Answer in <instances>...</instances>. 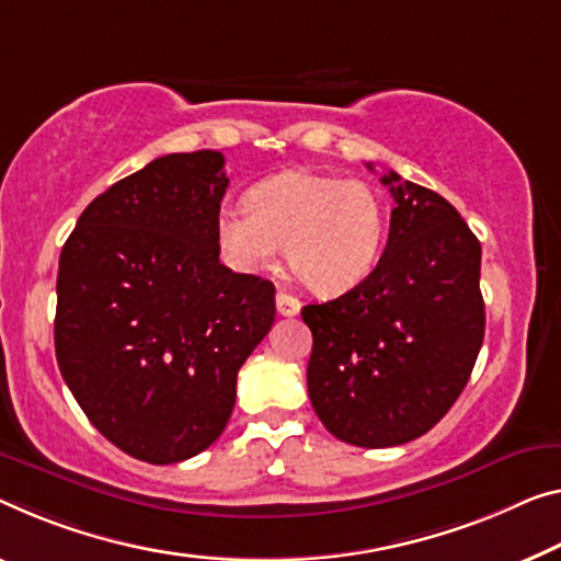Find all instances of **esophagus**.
<instances>
[{
  "label": "esophagus",
  "instance_id": "obj_1",
  "mask_svg": "<svg viewBox=\"0 0 561 561\" xmlns=\"http://www.w3.org/2000/svg\"><path fill=\"white\" fill-rule=\"evenodd\" d=\"M275 308H278L280 316H298L300 310V300L296 296H290L286 290H278V296H275Z\"/></svg>",
  "mask_w": 561,
  "mask_h": 561
}]
</instances>
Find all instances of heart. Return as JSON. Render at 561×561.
<instances>
[{
    "instance_id": "1",
    "label": "heart",
    "mask_w": 561,
    "mask_h": 561,
    "mask_svg": "<svg viewBox=\"0 0 561 561\" xmlns=\"http://www.w3.org/2000/svg\"><path fill=\"white\" fill-rule=\"evenodd\" d=\"M220 251L238 271H263L286 245L290 273L318 296H335L366 278L386 236L383 201L360 180L286 170L226 208L215 222Z\"/></svg>"
}]
</instances>
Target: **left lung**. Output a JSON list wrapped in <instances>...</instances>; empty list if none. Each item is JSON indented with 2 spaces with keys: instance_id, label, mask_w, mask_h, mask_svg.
<instances>
[{
  "instance_id": "obj_1",
  "label": "left lung",
  "mask_w": 561,
  "mask_h": 561,
  "mask_svg": "<svg viewBox=\"0 0 561 561\" xmlns=\"http://www.w3.org/2000/svg\"><path fill=\"white\" fill-rule=\"evenodd\" d=\"M381 183L393 195L381 261L356 288L300 310L313 333L310 403L335 438L366 449L434 428L484 341L477 236L428 187L393 170Z\"/></svg>"
}]
</instances>
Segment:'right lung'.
<instances>
[{
	"mask_svg": "<svg viewBox=\"0 0 561 561\" xmlns=\"http://www.w3.org/2000/svg\"><path fill=\"white\" fill-rule=\"evenodd\" d=\"M215 150L152 160L94 197L59 255L55 351L92 426L148 463L222 434L238 370L271 331V280L220 263Z\"/></svg>",
	"mask_w": 561,
	"mask_h": 561,
	"instance_id": "add662e5",
	"label": "right lung"
}]
</instances>
